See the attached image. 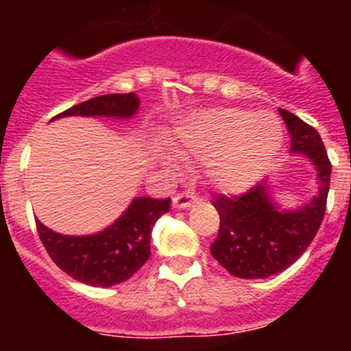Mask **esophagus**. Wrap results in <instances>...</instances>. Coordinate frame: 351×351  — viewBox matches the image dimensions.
Here are the masks:
<instances>
[{
    "label": "esophagus",
    "instance_id": "esophagus-1",
    "mask_svg": "<svg viewBox=\"0 0 351 351\" xmlns=\"http://www.w3.org/2000/svg\"><path fill=\"white\" fill-rule=\"evenodd\" d=\"M197 202V195L190 193V191H184V193H178L172 198V206L176 209H186V207L193 206Z\"/></svg>",
    "mask_w": 351,
    "mask_h": 351
}]
</instances>
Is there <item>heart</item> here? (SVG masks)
Wrapping results in <instances>:
<instances>
[{"mask_svg": "<svg viewBox=\"0 0 351 351\" xmlns=\"http://www.w3.org/2000/svg\"><path fill=\"white\" fill-rule=\"evenodd\" d=\"M281 142L283 128L272 114L219 108L197 117L184 151L209 161V178L219 190L237 193L260 178Z\"/></svg>", "mask_w": 351, "mask_h": 351, "instance_id": "heart-1", "label": "heart"}]
</instances>
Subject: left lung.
I'll use <instances>...</instances> for the list:
<instances>
[{"instance_id": "1", "label": "left lung", "mask_w": 351, "mask_h": 351, "mask_svg": "<svg viewBox=\"0 0 351 351\" xmlns=\"http://www.w3.org/2000/svg\"><path fill=\"white\" fill-rule=\"evenodd\" d=\"M280 114L291 135V153L311 160L320 188L311 202L295 210L276 206L263 181L243 195L214 197L219 232L210 244V255L232 276L243 280L269 278L299 260L320 228L327 207L332 165L320 135L288 110L280 108Z\"/></svg>"}]
</instances>
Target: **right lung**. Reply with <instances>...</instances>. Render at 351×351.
<instances>
[{"mask_svg": "<svg viewBox=\"0 0 351 351\" xmlns=\"http://www.w3.org/2000/svg\"><path fill=\"white\" fill-rule=\"evenodd\" d=\"M138 96H96L73 105L56 117L107 116L128 119L137 112ZM54 117V119H56ZM170 210V198L138 197L119 219L95 235H61L36 219V230L52 262L80 283L114 287L130 280L151 255V232L158 219Z\"/></svg>", "mask_w": 351, "mask_h": 351, "instance_id": "obj_1", "label": "right lung"}]
</instances>
